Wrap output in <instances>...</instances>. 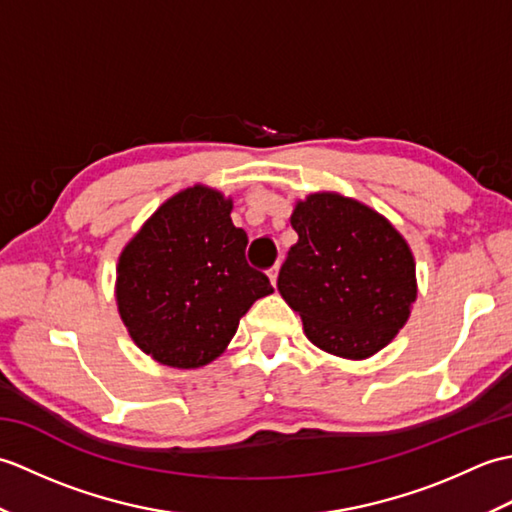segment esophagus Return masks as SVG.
Wrapping results in <instances>:
<instances>
[{"instance_id":"1","label":"esophagus","mask_w":512,"mask_h":512,"mask_svg":"<svg viewBox=\"0 0 512 512\" xmlns=\"http://www.w3.org/2000/svg\"><path fill=\"white\" fill-rule=\"evenodd\" d=\"M268 277H270V284L277 286V277H279V264H275L273 268L268 270Z\"/></svg>"}]
</instances>
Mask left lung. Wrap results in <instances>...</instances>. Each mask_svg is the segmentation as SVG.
<instances>
[{
  "label": "left lung",
  "instance_id": "1",
  "mask_svg": "<svg viewBox=\"0 0 512 512\" xmlns=\"http://www.w3.org/2000/svg\"><path fill=\"white\" fill-rule=\"evenodd\" d=\"M290 224L299 239L277 288L299 312L303 332L323 352L367 358L398 334L416 301V262L394 226L339 193L297 202Z\"/></svg>",
  "mask_w": 512,
  "mask_h": 512
}]
</instances>
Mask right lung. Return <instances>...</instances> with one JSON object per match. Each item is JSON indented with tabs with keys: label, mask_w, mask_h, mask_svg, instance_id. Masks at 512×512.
Returning <instances> with one entry per match:
<instances>
[{
	"label": "right lung",
	"mask_w": 512,
	"mask_h": 512,
	"mask_svg": "<svg viewBox=\"0 0 512 512\" xmlns=\"http://www.w3.org/2000/svg\"><path fill=\"white\" fill-rule=\"evenodd\" d=\"M231 211V198L195 184L162 204L118 257V314L140 350L162 365H209L248 308L273 292L268 277L248 266V235Z\"/></svg>",
	"instance_id": "1"
}]
</instances>
